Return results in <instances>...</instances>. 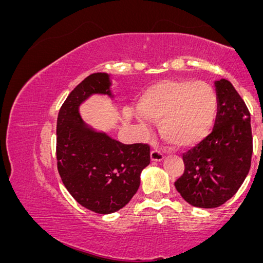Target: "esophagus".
<instances>
[{"label": "esophagus", "mask_w": 263, "mask_h": 263, "mask_svg": "<svg viewBox=\"0 0 263 263\" xmlns=\"http://www.w3.org/2000/svg\"><path fill=\"white\" fill-rule=\"evenodd\" d=\"M150 157H151V161H156V162H158V161L163 160L164 155H163V153H162V151L155 149V150H153V151H151V153H150Z\"/></svg>", "instance_id": "obj_1"}]
</instances>
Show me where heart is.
Returning <instances> with one entry per match:
<instances>
[{
	"label": "heart",
	"instance_id": "b5f03b06",
	"mask_svg": "<svg viewBox=\"0 0 263 263\" xmlns=\"http://www.w3.org/2000/svg\"><path fill=\"white\" fill-rule=\"evenodd\" d=\"M218 95L204 81L163 80L154 83L138 100V109L156 121L165 142L188 147L212 132L218 116Z\"/></svg>",
	"mask_w": 263,
	"mask_h": 263
}]
</instances>
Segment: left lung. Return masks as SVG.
<instances>
[{
    "label": "left lung",
    "mask_w": 263,
    "mask_h": 263,
    "mask_svg": "<svg viewBox=\"0 0 263 263\" xmlns=\"http://www.w3.org/2000/svg\"><path fill=\"white\" fill-rule=\"evenodd\" d=\"M218 116L211 135L182 155L184 172L175 188L188 204L213 209L234 197L253 155L250 113L228 80L216 82Z\"/></svg>",
    "instance_id": "left-lung-1"
}]
</instances>
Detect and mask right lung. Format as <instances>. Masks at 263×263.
Listing matches in <instances>:
<instances>
[{
    "mask_svg": "<svg viewBox=\"0 0 263 263\" xmlns=\"http://www.w3.org/2000/svg\"><path fill=\"white\" fill-rule=\"evenodd\" d=\"M109 77H86L63 103L57 118V168L72 198L95 213H113L131 200L140 173L150 163L149 144H123L84 125L79 107L91 94L110 96Z\"/></svg>",
    "mask_w": 263,
    "mask_h": 263,
    "instance_id": "right-lung-1",
    "label": "right lung"
}]
</instances>
